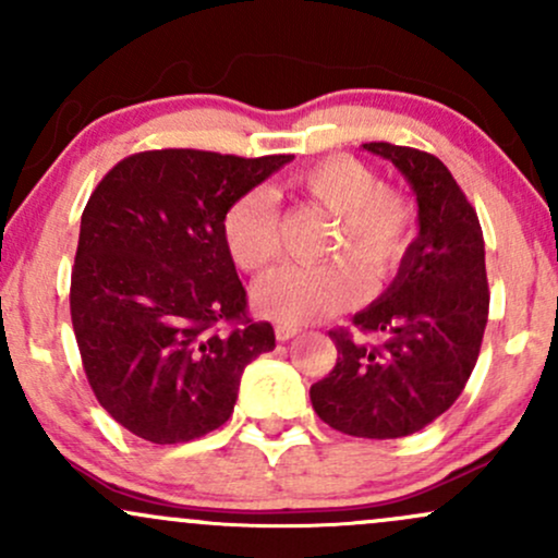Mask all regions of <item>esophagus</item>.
I'll return each instance as SVG.
<instances>
[{"mask_svg": "<svg viewBox=\"0 0 558 558\" xmlns=\"http://www.w3.org/2000/svg\"><path fill=\"white\" fill-rule=\"evenodd\" d=\"M299 328L296 325H275V338H278V341H291V338H296L299 336Z\"/></svg>", "mask_w": 558, "mask_h": 558, "instance_id": "esophagus-1", "label": "esophagus"}]
</instances>
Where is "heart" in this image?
Listing matches in <instances>:
<instances>
[{"instance_id":"1","label":"heart","mask_w":558,"mask_h":558,"mask_svg":"<svg viewBox=\"0 0 558 558\" xmlns=\"http://www.w3.org/2000/svg\"><path fill=\"white\" fill-rule=\"evenodd\" d=\"M299 194L336 215L323 265H286L257 280L252 304L259 315L283 325L317 323L349 310L375 283L390 278L407 257L414 235V207L399 191L386 189L369 165L356 157H328L291 178ZM220 235L230 259L246 272H259L278 254V213L265 189H248L228 204Z\"/></svg>"}]
</instances>
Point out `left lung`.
Segmentation results:
<instances>
[{"label": "left lung", "instance_id": "8db88e82", "mask_svg": "<svg viewBox=\"0 0 558 558\" xmlns=\"http://www.w3.org/2000/svg\"><path fill=\"white\" fill-rule=\"evenodd\" d=\"M364 149L412 185L420 233L388 291L351 319L362 332H383V345L330 330L338 362L310 399L332 430L386 440L422 430L459 399L475 369L490 293L477 213L446 165L386 141Z\"/></svg>", "mask_w": 558, "mask_h": 558}]
</instances>
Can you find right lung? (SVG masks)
I'll return each instance as SVG.
<instances>
[{"label":"right lung","mask_w":558,"mask_h":558,"mask_svg":"<svg viewBox=\"0 0 558 558\" xmlns=\"http://www.w3.org/2000/svg\"><path fill=\"white\" fill-rule=\"evenodd\" d=\"M291 159L141 151L88 198L70 317L96 401L138 438L185 444L226 425L246 364L275 349L272 325L246 317L220 220Z\"/></svg>","instance_id":"obj_1"}]
</instances>
